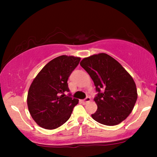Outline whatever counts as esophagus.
I'll return each mask as SVG.
<instances>
[{
  "label": "esophagus",
  "mask_w": 157,
  "mask_h": 157,
  "mask_svg": "<svg viewBox=\"0 0 157 157\" xmlns=\"http://www.w3.org/2000/svg\"><path fill=\"white\" fill-rule=\"evenodd\" d=\"M90 101H91V98L88 96V97H86L85 99H83L82 101V103H83V104H87V103H89Z\"/></svg>",
  "instance_id": "1"
}]
</instances>
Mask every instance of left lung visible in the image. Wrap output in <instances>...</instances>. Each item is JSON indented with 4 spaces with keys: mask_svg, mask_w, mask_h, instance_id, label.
<instances>
[{
    "mask_svg": "<svg viewBox=\"0 0 157 157\" xmlns=\"http://www.w3.org/2000/svg\"><path fill=\"white\" fill-rule=\"evenodd\" d=\"M80 65L93 80L98 108L93 119L106 126L117 125L132 112L137 99L136 83L123 66L104 53L84 58Z\"/></svg>",
    "mask_w": 157,
    "mask_h": 157,
    "instance_id": "obj_1",
    "label": "left lung"
}]
</instances>
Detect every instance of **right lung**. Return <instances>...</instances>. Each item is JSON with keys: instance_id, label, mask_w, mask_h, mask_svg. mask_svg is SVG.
Segmentation results:
<instances>
[{"instance_id": "add662e5", "label": "right lung", "mask_w": 157, "mask_h": 157, "mask_svg": "<svg viewBox=\"0 0 157 157\" xmlns=\"http://www.w3.org/2000/svg\"><path fill=\"white\" fill-rule=\"evenodd\" d=\"M81 58L63 55L49 61L33 79L27 96L28 108L40 127L54 129L69 119L78 99L66 96L68 78Z\"/></svg>"}]
</instances>
